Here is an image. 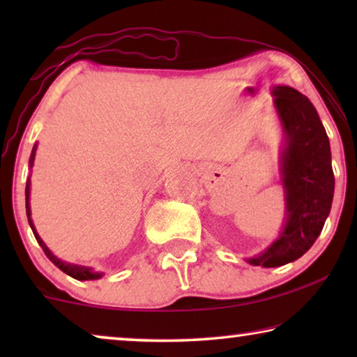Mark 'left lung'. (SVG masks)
<instances>
[{
  "instance_id": "1",
  "label": "left lung",
  "mask_w": 357,
  "mask_h": 357,
  "mask_svg": "<svg viewBox=\"0 0 357 357\" xmlns=\"http://www.w3.org/2000/svg\"><path fill=\"white\" fill-rule=\"evenodd\" d=\"M282 130L279 183L283 189V225L273 243L245 258L252 266L277 268L296 261L321 233L334 198L331 144L317 108L298 89L271 88Z\"/></svg>"
}]
</instances>
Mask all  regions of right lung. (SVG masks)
Here are the masks:
<instances>
[{"instance_id": "right-lung-1", "label": "right lung", "mask_w": 357, "mask_h": 357, "mask_svg": "<svg viewBox=\"0 0 357 357\" xmlns=\"http://www.w3.org/2000/svg\"><path fill=\"white\" fill-rule=\"evenodd\" d=\"M36 151H38V143H34L33 146V151H31V155H29V170H31L33 165H34V159H36ZM29 195H31V173H29V176L26 179V189H25V200H26V217H28V223L29 227H31L33 233L36 239H38L39 245L42 247V250L45 252V255L48 257V259L50 261L58 266L59 269L63 271L64 274H68L70 277H74V279L77 280H98V279H102L104 277L105 273H99V271H94L91 266H83V264H75V263H69V261H64V259L58 258L55 253H53L50 249H48L47 244L42 241V238L39 236L38 229H36L34 227V222L31 219V203H29Z\"/></svg>"}]
</instances>
